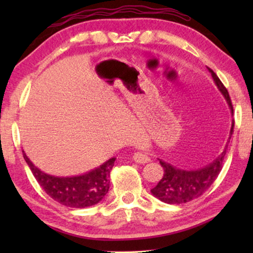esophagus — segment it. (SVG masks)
I'll use <instances>...</instances> for the list:
<instances>
[{"label": "esophagus", "mask_w": 253, "mask_h": 253, "mask_svg": "<svg viewBox=\"0 0 253 253\" xmlns=\"http://www.w3.org/2000/svg\"><path fill=\"white\" fill-rule=\"evenodd\" d=\"M133 160L134 162H137V164H147V162L151 161L150 157L146 153H144V152H136V153L133 154Z\"/></svg>", "instance_id": "34e87169"}]
</instances>
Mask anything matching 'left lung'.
Wrapping results in <instances>:
<instances>
[{
  "label": "left lung",
  "instance_id": "8db88e82",
  "mask_svg": "<svg viewBox=\"0 0 253 253\" xmlns=\"http://www.w3.org/2000/svg\"><path fill=\"white\" fill-rule=\"evenodd\" d=\"M207 69L212 75L213 81L217 86V88H219V91L222 93L224 99L227 100L230 113L233 115L234 109L233 105H231L229 93H228L227 88L221 83L215 72L212 69ZM233 132L234 120L231 121L229 138H228L222 153L204 168L196 169V170H184V169L176 168L170 164H168V162H165L164 160L159 159L161 167L164 168V176H162L158 184L151 190L152 195L166 204H176V205L189 203L202 196L213 184V182L215 181L217 175L220 174L221 169H222V164L228 150V144H229Z\"/></svg>",
  "mask_w": 253,
  "mask_h": 253
}]
</instances>
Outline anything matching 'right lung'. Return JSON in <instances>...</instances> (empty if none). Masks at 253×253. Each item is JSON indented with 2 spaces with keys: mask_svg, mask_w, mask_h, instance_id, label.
Listing matches in <instances>:
<instances>
[{
  "mask_svg": "<svg viewBox=\"0 0 253 253\" xmlns=\"http://www.w3.org/2000/svg\"><path fill=\"white\" fill-rule=\"evenodd\" d=\"M33 176L41 188L55 202L74 209H84L101 202L109 190L110 170L116 158L109 159L100 167L78 176L60 177L41 171L23 153Z\"/></svg>",
  "mask_w": 253,
  "mask_h": 253,
  "instance_id": "obj_1",
  "label": "right lung"
}]
</instances>
